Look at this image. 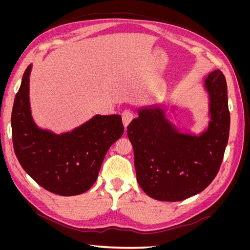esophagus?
Returning a JSON list of instances; mask_svg holds the SVG:
<instances>
[{
    "mask_svg": "<svg viewBox=\"0 0 250 250\" xmlns=\"http://www.w3.org/2000/svg\"><path fill=\"white\" fill-rule=\"evenodd\" d=\"M133 118H134V113H133V111H131L129 109H126L122 112V121H123V124H124L125 128L128 126V124L131 122Z\"/></svg>",
    "mask_w": 250,
    "mask_h": 250,
    "instance_id": "34e87169",
    "label": "esophagus"
}]
</instances>
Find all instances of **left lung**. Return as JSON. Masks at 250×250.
Here are the masks:
<instances>
[{
  "label": "left lung",
  "instance_id": "1",
  "mask_svg": "<svg viewBox=\"0 0 250 250\" xmlns=\"http://www.w3.org/2000/svg\"><path fill=\"white\" fill-rule=\"evenodd\" d=\"M208 128L200 137L178 133L160 108L144 109L127 126L140 187L161 201H181L203 191L220 169L229 135L228 85L221 71L206 79Z\"/></svg>",
  "mask_w": 250,
  "mask_h": 250
}]
</instances>
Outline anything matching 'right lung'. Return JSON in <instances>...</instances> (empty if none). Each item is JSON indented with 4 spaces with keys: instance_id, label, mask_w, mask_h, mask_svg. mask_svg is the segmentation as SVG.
<instances>
[{
    "instance_id": "right-lung-1",
    "label": "right lung",
    "mask_w": 250,
    "mask_h": 250,
    "mask_svg": "<svg viewBox=\"0 0 250 250\" xmlns=\"http://www.w3.org/2000/svg\"><path fill=\"white\" fill-rule=\"evenodd\" d=\"M29 65L14 99L13 149L30 176L47 191L73 196L89 190L107 150L124 132L120 115L94 117L72 132L56 135L37 128L29 106Z\"/></svg>"
}]
</instances>
